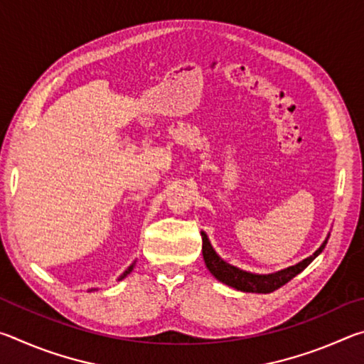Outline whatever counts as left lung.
Listing matches in <instances>:
<instances>
[{
  "label": "left lung",
  "mask_w": 364,
  "mask_h": 364,
  "mask_svg": "<svg viewBox=\"0 0 364 364\" xmlns=\"http://www.w3.org/2000/svg\"><path fill=\"white\" fill-rule=\"evenodd\" d=\"M200 234H202V255H204L207 268L215 276V279H218L226 286L234 287L236 291L254 292V294H269L276 291V289H279L281 286H284L286 282L295 278L299 273H301L308 264L321 254L329 239V234H328L323 244L313 252V255L304 258V260L292 264V267L279 269L276 271V273H269V274H257V273H250V271H244L241 268L234 267V264L225 262L212 247L207 234L204 231H200Z\"/></svg>",
  "instance_id": "8db88e82"
}]
</instances>
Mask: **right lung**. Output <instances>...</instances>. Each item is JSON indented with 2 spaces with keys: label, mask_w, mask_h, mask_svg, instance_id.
Listing matches in <instances>:
<instances>
[{
  "label": "right lung",
  "mask_w": 364,
  "mask_h": 364,
  "mask_svg": "<svg viewBox=\"0 0 364 364\" xmlns=\"http://www.w3.org/2000/svg\"><path fill=\"white\" fill-rule=\"evenodd\" d=\"M134 264H136V262H133V263L130 264V267H128V268H127L125 271H123V273L120 274V278H119V279H117V281H122V279H125V278H127V276L132 273V269L134 268ZM93 291H96V289H90V291H88V292H93Z\"/></svg>",
  "instance_id": "right-lung-1"
}]
</instances>
